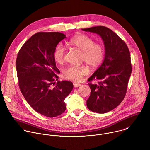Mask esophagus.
<instances>
[{
	"mask_svg": "<svg viewBox=\"0 0 150 150\" xmlns=\"http://www.w3.org/2000/svg\"><path fill=\"white\" fill-rule=\"evenodd\" d=\"M81 85V84H79V83H74V86L75 88H78V87H79Z\"/></svg>",
	"mask_w": 150,
	"mask_h": 150,
	"instance_id": "1",
	"label": "esophagus"
}]
</instances>
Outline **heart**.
I'll use <instances>...</instances> for the list:
<instances>
[{
    "instance_id": "heart-1",
    "label": "heart",
    "mask_w": 150,
    "mask_h": 150,
    "mask_svg": "<svg viewBox=\"0 0 150 150\" xmlns=\"http://www.w3.org/2000/svg\"><path fill=\"white\" fill-rule=\"evenodd\" d=\"M69 43L82 51V60L85 61L92 68H98L105 58V48L99 43H95L91 37L79 34L71 39ZM65 50L64 46L59 44L54 49L53 57L55 62L62 64L65 60ZM89 74V69L85 65H71L67 68L63 72L64 78L74 82L81 81L82 78Z\"/></svg>"
}]
</instances>
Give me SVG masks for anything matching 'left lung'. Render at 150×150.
<instances>
[{"label": "left lung", "instance_id": "1", "mask_svg": "<svg viewBox=\"0 0 150 150\" xmlns=\"http://www.w3.org/2000/svg\"><path fill=\"white\" fill-rule=\"evenodd\" d=\"M82 30L99 34L104 42L103 62L88 79L91 92L86 105L92 112L105 113L118 106L126 94L132 70L130 51L125 42L106 27ZM92 80H97L98 83L92 84Z\"/></svg>", "mask_w": 150, "mask_h": 150}]
</instances>
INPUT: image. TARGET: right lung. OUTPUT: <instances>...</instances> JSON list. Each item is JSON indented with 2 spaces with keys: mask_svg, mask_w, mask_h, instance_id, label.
I'll return each mask as SVG.
<instances>
[{
  "mask_svg": "<svg viewBox=\"0 0 150 150\" xmlns=\"http://www.w3.org/2000/svg\"><path fill=\"white\" fill-rule=\"evenodd\" d=\"M66 37L59 32H38L21 47L16 59L18 85L27 103L38 113L54 117L66 109L64 100L72 91L70 81H58L54 87L56 67L53 52L57 44Z\"/></svg>",
  "mask_w": 150,
  "mask_h": 150,
  "instance_id": "obj_1",
  "label": "right lung"
}]
</instances>
